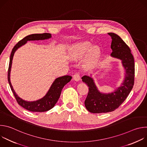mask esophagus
Returning a JSON list of instances; mask_svg holds the SVG:
<instances>
[{"label":"esophagus","instance_id":"1","mask_svg":"<svg viewBox=\"0 0 147 147\" xmlns=\"http://www.w3.org/2000/svg\"><path fill=\"white\" fill-rule=\"evenodd\" d=\"M73 80L76 81H78L80 80V74L77 73L76 74H74L73 76Z\"/></svg>","mask_w":147,"mask_h":147}]
</instances>
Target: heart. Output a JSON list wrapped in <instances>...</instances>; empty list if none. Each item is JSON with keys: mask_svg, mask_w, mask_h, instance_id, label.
Listing matches in <instances>:
<instances>
[{"mask_svg": "<svg viewBox=\"0 0 147 147\" xmlns=\"http://www.w3.org/2000/svg\"><path fill=\"white\" fill-rule=\"evenodd\" d=\"M91 43L88 41L81 42L76 44L73 49L71 56L73 59H80L88 53L86 59V66L90 67L92 66L97 60L99 56L100 51L99 49L94 46L91 47Z\"/></svg>", "mask_w": 147, "mask_h": 147, "instance_id": "1", "label": "heart"}]
</instances>
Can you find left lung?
<instances>
[{"label": "left lung", "instance_id": "1", "mask_svg": "<svg viewBox=\"0 0 147 147\" xmlns=\"http://www.w3.org/2000/svg\"><path fill=\"white\" fill-rule=\"evenodd\" d=\"M112 38L111 56L121 60L125 70V78L121 85L114 92L109 94L100 92L91 77L84 76L81 79L89 87V91L84 102L87 109L93 113H107L118 108L126 99L134 83V60L130 48L117 34L108 33Z\"/></svg>", "mask_w": 147, "mask_h": 147}]
</instances>
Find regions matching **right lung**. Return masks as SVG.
Segmentation results:
<instances>
[{"label":"right lung","instance_id":"1","mask_svg":"<svg viewBox=\"0 0 147 147\" xmlns=\"http://www.w3.org/2000/svg\"><path fill=\"white\" fill-rule=\"evenodd\" d=\"M51 37V34L49 33L34 34L29 35L18 42L13 48L10 55L7 73V80L9 83V85L17 103L21 107H22L23 108L29 111L34 112H43L51 109L53 107H54L55 104L57 102L60 96V94L63 88L66 84L68 83L72 78V77L70 76H65L57 78L53 82L46 95L42 98L33 102L26 101L22 99V98H20L16 94L14 90H13L10 80V74L12 64V60L16 51L20 47L26 44L28 40H44L49 39Z\"/></svg>","mask_w":147,"mask_h":147}]
</instances>
